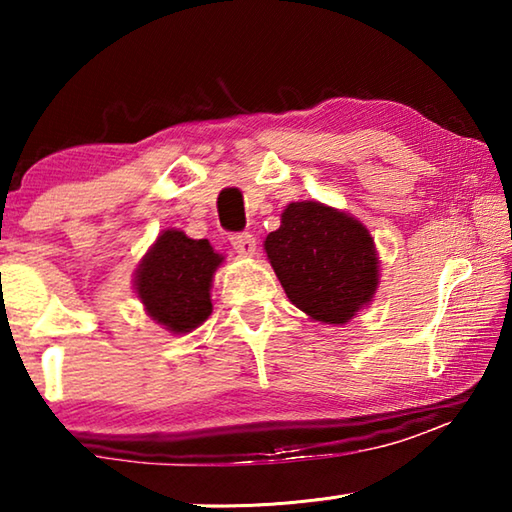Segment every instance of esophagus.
Returning a JSON list of instances; mask_svg holds the SVG:
<instances>
[{
  "mask_svg": "<svg viewBox=\"0 0 512 512\" xmlns=\"http://www.w3.org/2000/svg\"><path fill=\"white\" fill-rule=\"evenodd\" d=\"M230 244L239 255H244V257H253L255 250H257V241H255L253 235H248V232H239V235H232Z\"/></svg>",
  "mask_w": 512,
  "mask_h": 512,
  "instance_id": "obj_1",
  "label": "esophagus"
}]
</instances>
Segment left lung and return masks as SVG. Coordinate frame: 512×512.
Returning a JSON list of instances; mask_svg holds the SVG:
<instances>
[{
	"mask_svg": "<svg viewBox=\"0 0 512 512\" xmlns=\"http://www.w3.org/2000/svg\"><path fill=\"white\" fill-rule=\"evenodd\" d=\"M264 250L287 298L320 323L345 325L375 298V239L341 210L318 201L289 203Z\"/></svg>",
	"mask_w": 512,
	"mask_h": 512,
	"instance_id": "8db88e82",
	"label": "left lung"
}]
</instances>
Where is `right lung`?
Returning a JSON list of instances; mask_svg holds the SVG:
<instances>
[{
	"label": "right lung",
	"mask_w": 512,
	"mask_h": 512,
	"mask_svg": "<svg viewBox=\"0 0 512 512\" xmlns=\"http://www.w3.org/2000/svg\"><path fill=\"white\" fill-rule=\"evenodd\" d=\"M223 262L207 239L164 230L135 271V291L155 323L187 334L212 314V277Z\"/></svg>",
	"instance_id": "right-lung-1"
}]
</instances>
